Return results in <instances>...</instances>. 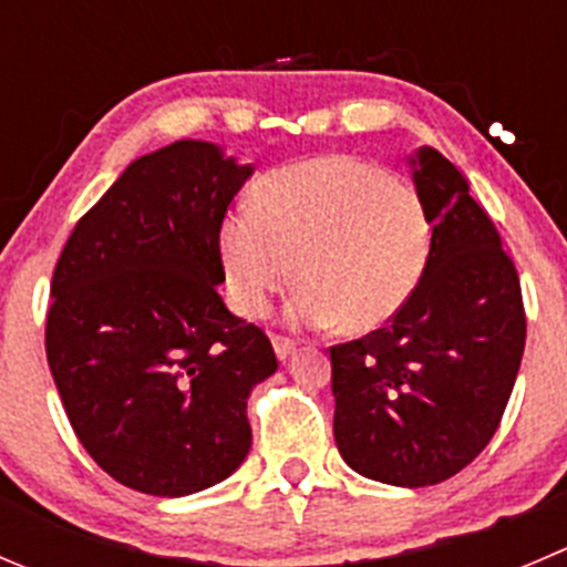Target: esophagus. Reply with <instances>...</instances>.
Returning a JSON list of instances; mask_svg holds the SVG:
<instances>
[{"label": "esophagus", "mask_w": 567, "mask_h": 567, "mask_svg": "<svg viewBox=\"0 0 567 567\" xmlns=\"http://www.w3.org/2000/svg\"><path fill=\"white\" fill-rule=\"evenodd\" d=\"M274 351H277L279 360H288L296 351V340L285 338V334H274Z\"/></svg>", "instance_id": "esophagus-1"}]
</instances>
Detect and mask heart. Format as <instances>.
Wrapping results in <instances>:
<instances>
[{"mask_svg":"<svg viewBox=\"0 0 567 567\" xmlns=\"http://www.w3.org/2000/svg\"><path fill=\"white\" fill-rule=\"evenodd\" d=\"M218 249L240 316H266L296 268V323L371 332L410 301L430 255V218L410 185L329 155L268 174L251 210L224 218Z\"/></svg>","mask_w":567,"mask_h":567,"instance_id":"heart-1","label":"heart"}]
</instances>
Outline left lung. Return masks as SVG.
Returning a JSON list of instances; mask_svg holds the SVG:
<instances>
[{
	"label": "left lung",
	"mask_w": 567,
	"mask_h": 567,
	"mask_svg": "<svg viewBox=\"0 0 567 567\" xmlns=\"http://www.w3.org/2000/svg\"><path fill=\"white\" fill-rule=\"evenodd\" d=\"M410 163L432 224L421 279L382 329L329 357L346 465L384 485L426 487L460 474L496 435L526 312L515 262L468 179L430 146Z\"/></svg>",
	"instance_id": "8db88e82"
}]
</instances>
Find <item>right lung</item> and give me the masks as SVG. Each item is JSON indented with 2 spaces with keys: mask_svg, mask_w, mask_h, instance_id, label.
<instances>
[{
  "mask_svg": "<svg viewBox=\"0 0 567 567\" xmlns=\"http://www.w3.org/2000/svg\"><path fill=\"white\" fill-rule=\"evenodd\" d=\"M251 172L207 141L137 157L54 266L49 371L82 449L137 493H199L251 449L246 399L277 354L216 288L224 216Z\"/></svg>",
  "mask_w": 567,
  "mask_h": 567,
  "instance_id": "1",
  "label": "right lung"
}]
</instances>
